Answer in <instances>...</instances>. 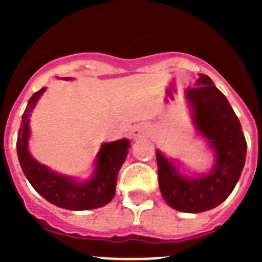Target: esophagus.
Segmentation results:
<instances>
[{
    "instance_id": "obj_1",
    "label": "esophagus",
    "mask_w": 262,
    "mask_h": 262,
    "mask_svg": "<svg viewBox=\"0 0 262 262\" xmlns=\"http://www.w3.org/2000/svg\"><path fill=\"white\" fill-rule=\"evenodd\" d=\"M148 134H149V128H148L147 126H144V124H139V126H136L133 131V135L135 136V138H139V136H145L148 135Z\"/></svg>"
}]
</instances>
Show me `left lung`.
<instances>
[{
  "instance_id": "8db88e82",
  "label": "left lung",
  "mask_w": 262,
  "mask_h": 262,
  "mask_svg": "<svg viewBox=\"0 0 262 262\" xmlns=\"http://www.w3.org/2000/svg\"><path fill=\"white\" fill-rule=\"evenodd\" d=\"M195 85L186 89V99L196 131L214 151V165L206 174L186 177L156 151L163 198L173 209L193 214L214 209L227 200L239 181L247 155L242 124L226 96L202 73Z\"/></svg>"
}]
</instances>
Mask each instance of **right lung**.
<instances>
[{"label": "right lung", "mask_w": 262, "mask_h": 262, "mask_svg": "<svg viewBox=\"0 0 262 262\" xmlns=\"http://www.w3.org/2000/svg\"><path fill=\"white\" fill-rule=\"evenodd\" d=\"M64 80H71L66 77ZM46 88L32 94L22 115L17 139V154L20 168L32 187L52 205L67 210H92L107 205L115 194L117 176L128 154L129 142L120 139L103 143L96 157L93 176L88 181H76L73 177L55 173L38 163L29 151L30 115Z\"/></svg>", "instance_id": "1"}]
</instances>
